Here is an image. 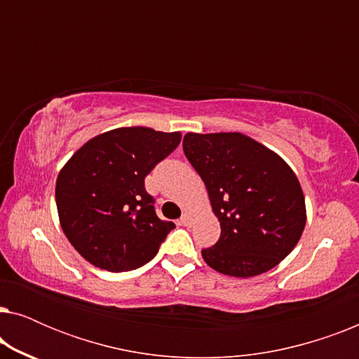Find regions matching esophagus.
<instances>
[{"label": "esophagus", "mask_w": 359, "mask_h": 359, "mask_svg": "<svg viewBox=\"0 0 359 359\" xmlns=\"http://www.w3.org/2000/svg\"><path fill=\"white\" fill-rule=\"evenodd\" d=\"M193 217H191V214H183L181 215V224L184 225V227H191V225H193Z\"/></svg>", "instance_id": "obj_1"}]
</instances>
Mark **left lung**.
<instances>
[{"label": "left lung", "instance_id": "1", "mask_svg": "<svg viewBox=\"0 0 359 359\" xmlns=\"http://www.w3.org/2000/svg\"><path fill=\"white\" fill-rule=\"evenodd\" d=\"M183 150L220 222L217 243L201 252L204 262L235 278L258 276L281 263L306 227V199L291 166L240 132H188Z\"/></svg>", "mask_w": 359, "mask_h": 359}]
</instances>
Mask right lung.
Returning <instances> with one entry per match:
<instances>
[{"label": "right lung", "mask_w": 359, "mask_h": 359, "mask_svg": "<svg viewBox=\"0 0 359 359\" xmlns=\"http://www.w3.org/2000/svg\"><path fill=\"white\" fill-rule=\"evenodd\" d=\"M181 142V132L119 127L88 140L60 170L58 219L78 253L107 271L149 263L173 222L158 219L145 176Z\"/></svg>", "instance_id": "right-lung-1"}]
</instances>
